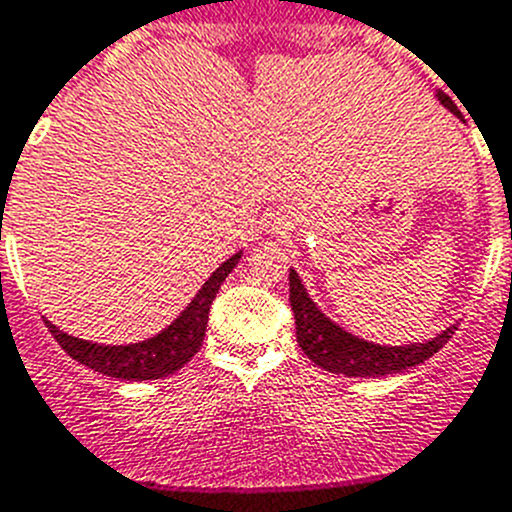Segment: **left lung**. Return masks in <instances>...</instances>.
Returning <instances> with one entry per match:
<instances>
[{
  "label": "left lung",
  "instance_id": "obj_1",
  "mask_svg": "<svg viewBox=\"0 0 512 512\" xmlns=\"http://www.w3.org/2000/svg\"><path fill=\"white\" fill-rule=\"evenodd\" d=\"M437 97L450 113L460 118V110L445 92H437ZM289 301L296 319V342L304 349L306 357L316 367L326 369V372L344 374V377H387V374L417 367L425 359H430L432 354L440 352L457 329L455 324L442 334H437L435 339H430V342L405 344V347H382V344L364 342V339L344 332L342 326L334 324L332 319H326L316 309V304L309 299L294 269L289 271Z\"/></svg>",
  "mask_w": 512,
  "mask_h": 512
}]
</instances>
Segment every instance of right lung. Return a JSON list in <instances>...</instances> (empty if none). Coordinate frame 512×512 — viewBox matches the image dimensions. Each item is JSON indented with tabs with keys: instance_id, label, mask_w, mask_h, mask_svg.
I'll return each mask as SVG.
<instances>
[{
	"instance_id": "1",
	"label": "right lung",
	"mask_w": 512,
	"mask_h": 512,
	"mask_svg": "<svg viewBox=\"0 0 512 512\" xmlns=\"http://www.w3.org/2000/svg\"><path fill=\"white\" fill-rule=\"evenodd\" d=\"M241 253H233L231 259L223 261L211 279L203 284L196 299L186 306V311L168 326L158 337L145 339V342L128 344V347H105V344H90L85 339L70 337L60 332L55 324L45 321L52 337L57 339L62 349L70 354L75 362L105 374V377L130 379V382H143V379H160L178 372L193 359V354L201 349L203 337H206L208 311H211L213 299L218 289L226 281V276L236 269Z\"/></svg>"
}]
</instances>
